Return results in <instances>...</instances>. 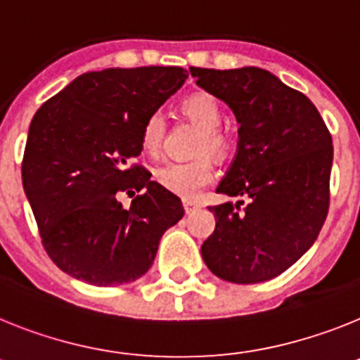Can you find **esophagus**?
Returning a JSON list of instances; mask_svg holds the SVG:
<instances>
[{
  "mask_svg": "<svg viewBox=\"0 0 360 360\" xmlns=\"http://www.w3.org/2000/svg\"><path fill=\"white\" fill-rule=\"evenodd\" d=\"M183 206H184V212H186V214H193V212L201 208V205H199V202L190 201V199H184Z\"/></svg>",
  "mask_w": 360,
  "mask_h": 360,
  "instance_id": "esophagus-1",
  "label": "esophagus"
}]
</instances>
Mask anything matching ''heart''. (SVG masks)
<instances>
[{
  "label": "heart",
  "mask_w": 360,
  "mask_h": 360,
  "mask_svg": "<svg viewBox=\"0 0 360 360\" xmlns=\"http://www.w3.org/2000/svg\"><path fill=\"white\" fill-rule=\"evenodd\" d=\"M181 112L202 130L198 148L199 154L208 152L217 158L228 154L230 139L226 134L219 130L223 123V108L217 98L208 92H195L181 101ZM162 137H165V120L159 112H154L146 117L141 127V134H139L143 152L148 155H158L162 145ZM154 177L155 183L161 184L168 192L184 199H193L214 179V165L206 158L186 162L172 161L159 167L154 172Z\"/></svg>",
  "instance_id": "1"
}]
</instances>
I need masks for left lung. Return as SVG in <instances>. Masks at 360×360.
<instances>
[{
	"label": "left lung",
	"mask_w": 360,
	"mask_h": 360,
	"mask_svg": "<svg viewBox=\"0 0 360 360\" xmlns=\"http://www.w3.org/2000/svg\"><path fill=\"white\" fill-rule=\"evenodd\" d=\"M190 74L240 124L217 192L248 198L243 210V201L210 206L215 230L201 246L205 264L228 283L270 281L310 250L326 221L331 136L314 103L271 72L190 67Z\"/></svg>",
	"instance_id": "obj_1"
}]
</instances>
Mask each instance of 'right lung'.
Wrapping results in <instances>:
<instances>
[{
    "label": "right lung",
    "instance_id": "obj_1",
    "mask_svg": "<svg viewBox=\"0 0 360 360\" xmlns=\"http://www.w3.org/2000/svg\"><path fill=\"white\" fill-rule=\"evenodd\" d=\"M186 77L181 67L86 72L32 117L23 188L46 254L65 274L96 286L132 283L184 215L181 199L132 159L145 120ZM123 191L143 193L123 209Z\"/></svg>",
    "mask_w": 360,
    "mask_h": 360
}]
</instances>
